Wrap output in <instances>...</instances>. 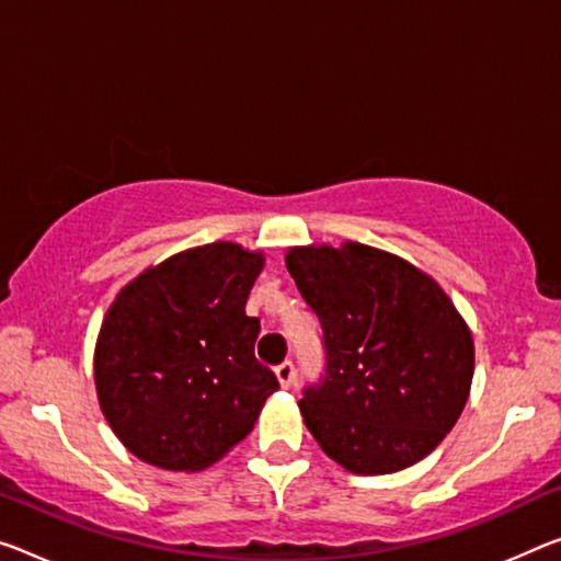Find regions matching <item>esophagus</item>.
Listing matches in <instances>:
<instances>
[{
    "mask_svg": "<svg viewBox=\"0 0 561 561\" xmlns=\"http://www.w3.org/2000/svg\"><path fill=\"white\" fill-rule=\"evenodd\" d=\"M293 376H296V370H293L290 360H283L280 366H275V378H278V383L283 386V389H288V386L293 383Z\"/></svg>",
    "mask_w": 561,
    "mask_h": 561,
    "instance_id": "1",
    "label": "esophagus"
}]
</instances>
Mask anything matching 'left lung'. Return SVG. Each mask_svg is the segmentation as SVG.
Returning <instances> with one entry per match:
<instances>
[{"label":"left lung","mask_w":561,"mask_h":561,"mask_svg":"<svg viewBox=\"0 0 561 561\" xmlns=\"http://www.w3.org/2000/svg\"><path fill=\"white\" fill-rule=\"evenodd\" d=\"M286 268L321 321L329 360L298 401L308 431L351 473L413 467L471 391L473 339L454 300L413 263L353 240L290 248Z\"/></svg>","instance_id":"left-lung-1"}]
</instances>
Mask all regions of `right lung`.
<instances>
[{
	"label": "right lung",
	"mask_w": 561,
	"mask_h": 561,
	"mask_svg": "<svg viewBox=\"0 0 561 561\" xmlns=\"http://www.w3.org/2000/svg\"><path fill=\"white\" fill-rule=\"evenodd\" d=\"M261 251L218 240L150 265L117 293L94 346L110 428L137 459L201 471L251 434L275 374L255 360L245 300Z\"/></svg>",
	"instance_id": "add662e5"
}]
</instances>
